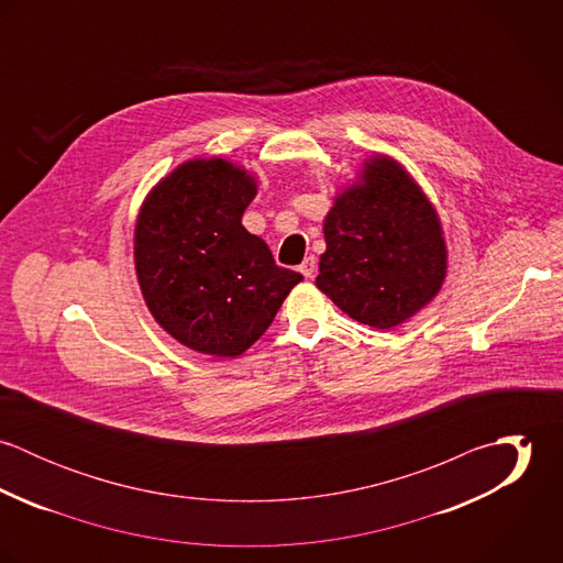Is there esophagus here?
<instances>
[{
  "instance_id": "34e87169",
  "label": "esophagus",
  "mask_w": 563,
  "mask_h": 563,
  "mask_svg": "<svg viewBox=\"0 0 563 563\" xmlns=\"http://www.w3.org/2000/svg\"><path fill=\"white\" fill-rule=\"evenodd\" d=\"M299 271L303 273V277H314V273H317V260H314V255L306 257V260L301 262Z\"/></svg>"
}]
</instances>
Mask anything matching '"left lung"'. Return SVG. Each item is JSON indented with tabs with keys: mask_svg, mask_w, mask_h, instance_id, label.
<instances>
[{
	"mask_svg": "<svg viewBox=\"0 0 563 563\" xmlns=\"http://www.w3.org/2000/svg\"><path fill=\"white\" fill-rule=\"evenodd\" d=\"M322 230L317 286L355 321L390 329L427 306L444 282L440 221L395 161L366 164L364 186L335 199Z\"/></svg>",
	"mask_w": 563,
	"mask_h": 563,
	"instance_id": "left-lung-1",
	"label": "left lung"
}]
</instances>
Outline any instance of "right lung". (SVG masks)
<instances>
[{
  "mask_svg": "<svg viewBox=\"0 0 563 563\" xmlns=\"http://www.w3.org/2000/svg\"><path fill=\"white\" fill-rule=\"evenodd\" d=\"M253 179L221 158L175 168L136 225V273L154 319L181 344L236 357L303 279L242 228Z\"/></svg>",
  "mask_w": 563,
  "mask_h": 563,
  "instance_id": "obj_1",
  "label": "right lung"
}]
</instances>
